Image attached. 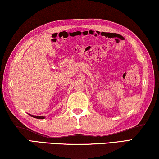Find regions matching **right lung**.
Segmentation results:
<instances>
[{"label": "right lung", "instance_id": "add662e5", "mask_svg": "<svg viewBox=\"0 0 159 159\" xmlns=\"http://www.w3.org/2000/svg\"><path fill=\"white\" fill-rule=\"evenodd\" d=\"M30 116L33 117V118H37V119H44L45 118V117L44 116H33V115H31V114H29Z\"/></svg>", "mask_w": 159, "mask_h": 159}]
</instances>
